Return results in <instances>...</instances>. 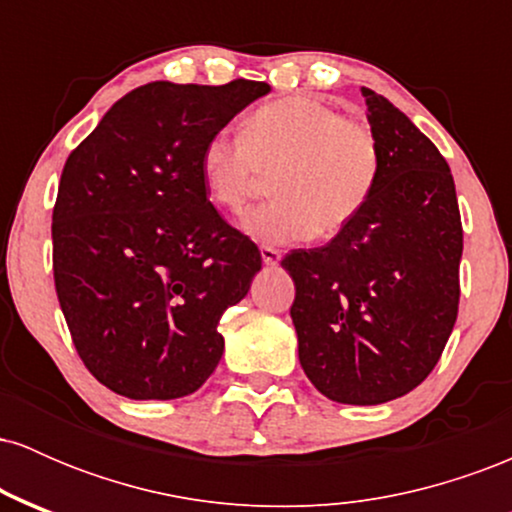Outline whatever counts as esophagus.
I'll list each match as a JSON object with an SVG mask.
<instances>
[{"instance_id":"1","label":"esophagus","mask_w":512,"mask_h":512,"mask_svg":"<svg viewBox=\"0 0 512 512\" xmlns=\"http://www.w3.org/2000/svg\"><path fill=\"white\" fill-rule=\"evenodd\" d=\"M260 255H262V262L267 264V267H276V264H279V260H281V252L276 248H269V245H262Z\"/></svg>"}]
</instances>
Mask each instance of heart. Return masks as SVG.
I'll return each instance as SVG.
<instances>
[{
  "instance_id": "b5f03b06",
  "label": "heart",
  "mask_w": 512,
  "mask_h": 512,
  "mask_svg": "<svg viewBox=\"0 0 512 512\" xmlns=\"http://www.w3.org/2000/svg\"><path fill=\"white\" fill-rule=\"evenodd\" d=\"M209 197L243 211L274 175L276 199L240 221L257 243L334 238L361 214L383 173L378 134L322 98L286 96L250 115L245 132H216L199 156Z\"/></svg>"
}]
</instances>
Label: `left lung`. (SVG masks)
<instances>
[{
	"label": "left lung",
	"mask_w": 512,
	"mask_h": 512,
	"mask_svg": "<svg viewBox=\"0 0 512 512\" xmlns=\"http://www.w3.org/2000/svg\"><path fill=\"white\" fill-rule=\"evenodd\" d=\"M383 149L373 197L342 233L293 250L291 320L308 380L327 399L385 404L428 378L460 303L462 223L436 144L387 98L361 88Z\"/></svg>",
	"instance_id": "left-lung-1"
}]
</instances>
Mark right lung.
<instances>
[{
	"label": "right lung",
	"instance_id": "1",
	"mask_svg": "<svg viewBox=\"0 0 512 512\" xmlns=\"http://www.w3.org/2000/svg\"><path fill=\"white\" fill-rule=\"evenodd\" d=\"M272 91L154 81L122 96L64 163L52 267L64 320L98 383L178 399L223 356L219 320L262 269L255 243L207 199L211 134Z\"/></svg>",
	"mask_w": 512,
	"mask_h": 512
}]
</instances>
